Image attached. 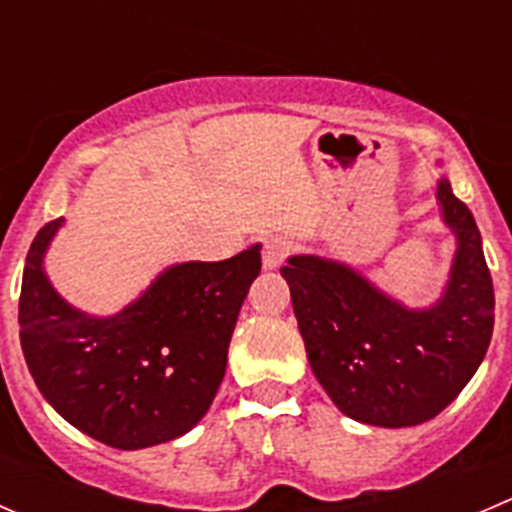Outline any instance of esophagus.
<instances>
[{"label": "esophagus", "mask_w": 512, "mask_h": 512, "mask_svg": "<svg viewBox=\"0 0 512 512\" xmlns=\"http://www.w3.org/2000/svg\"><path fill=\"white\" fill-rule=\"evenodd\" d=\"M291 243L281 236H271L264 241V251H261V259H264V269H276V266L284 264V259L289 256Z\"/></svg>", "instance_id": "1"}]
</instances>
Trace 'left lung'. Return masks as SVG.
<instances>
[{
  "mask_svg": "<svg viewBox=\"0 0 512 512\" xmlns=\"http://www.w3.org/2000/svg\"><path fill=\"white\" fill-rule=\"evenodd\" d=\"M442 221L457 238L450 279L427 309H407L352 266L291 256V289L311 369L352 420L412 427L440 415L478 372L495 321V294L470 208L437 180Z\"/></svg>",
  "mask_w": 512,
  "mask_h": 512,
  "instance_id": "left-lung-1",
  "label": "left lung"
}]
</instances>
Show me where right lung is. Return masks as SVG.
Masks as SVG:
<instances>
[{"label":"right lung","mask_w":512,"mask_h":512,"mask_svg":"<svg viewBox=\"0 0 512 512\" xmlns=\"http://www.w3.org/2000/svg\"><path fill=\"white\" fill-rule=\"evenodd\" d=\"M65 218L34 236L19 294V339L42 397L80 432L118 450L186 435L223 382L233 326L261 246L226 261L165 269L133 304L90 316L67 304L45 274Z\"/></svg>","instance_id":"1"}]
</instances>
